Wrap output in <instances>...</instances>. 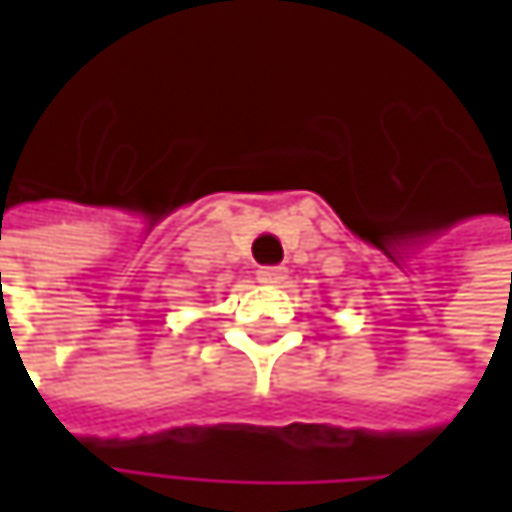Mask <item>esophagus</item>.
<instances>
[{
  "mask_svg": "<svg viewBox=\"0 0 512 512\" xmlns=\"http://www.w3.org/2000/svg\"><path fill=\"white\" fill-rule=\"evenodd\" d=\"M284 278H287V269H284V266H260V269H257V281H260V284L278 287Z\"/></svg>",
  "mask_w": 512,
  "mask_h": 512,
  "instance_id": "obj_1",
  "label": "esophagus"
}]
</instances>
